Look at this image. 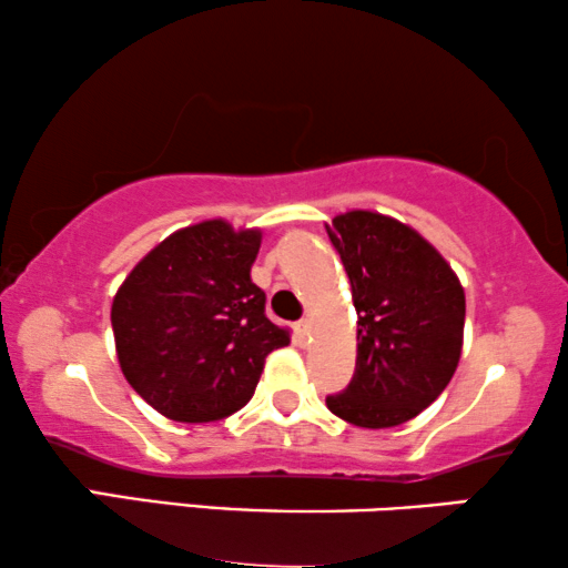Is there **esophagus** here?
I'll return each instance as SVG.
<instances>
[{
	"label": "esophagus",
	"mask_w": 568,
	"mask_h": 568,
	"mask_svg": "<svg viewBox=\"0 0 568 568\" xmlns=\"http://www.w3.org/2000/svg\"><path fill=\"white\" fill-rule=\"evenodd\" d=\"M292 331H294V344H297V346H307V341H310V323H307V321L294 323Z\"/></svg>",
	"instance_id": "esophagus-1"
}]
</instances>
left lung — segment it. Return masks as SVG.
Instances as JSON below:
<instances>
[{
    "label": "left lung",
    "instance_id": "8db88e82",
    "mask_svg": "<svg viewBox=\"0 0 568 568\" xmlns=\"http://www.w3.org/2000/svg\"><path fill=\"white\" fill-rule=\"evenodd\" d=\"M325 230L359 317L354 377L325 406L364 429L406 424L439 398L460 362V278L437 247L393 216L354 209Z\"/></svg>",
    "mask_w": 568,
    "mask_h": 568
}]
</instances>
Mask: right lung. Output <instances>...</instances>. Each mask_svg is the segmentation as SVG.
Instances as JSON below:
<instances>
[{"label":"right lung","mask_w":568,"mask_h":568,"mask_svg":"<svg viewBox=\"0 0 568 568\" xmlns=\"http://www.w3.org/2000/svg\"><path fill=\"white\" fill-rule=\"evenodd\" d=\"M258 247L261 230L191 224L152 247L115 292L121 372L162 416L227 418L253 398L266 356L290 344L251 278Z\"/></svg>","instance_id":"1"}]
</instances>
